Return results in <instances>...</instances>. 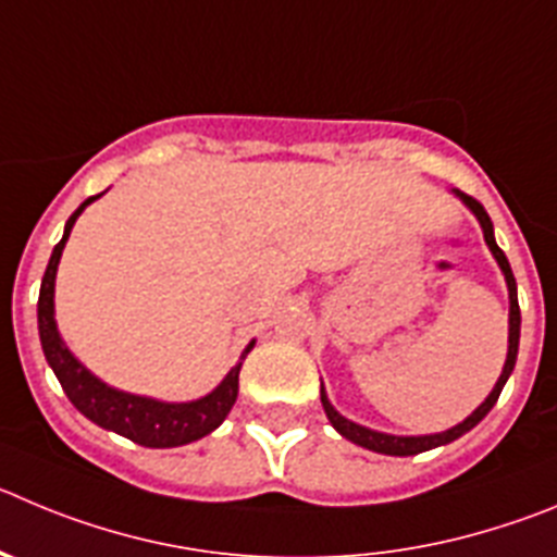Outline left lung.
<instances>
[{
  "label": "left lung",
  "instance_id": "8db88e82",
  "mask_svg": "<svg viewBox=\"0 0 557 557\" xmlns=\"http://www.w3.org/2000/svg\"><path fill=\"white\" fill-rule=\"evenodd\" d=\"M453 196L461 198L463 207H467L469 212L478 218V223H481V228H483V239H486V245H488V251H492V257L497 259L499 270H503V275H505V284H508V304H511L508 306V356H505L503 372H499V379H497V384H494V389L488 392L486 400H483L481 406H478L475 411L467 417V420L458 422V425H453V428H447V431H442V433H425V436H395V433L372 431V428L359 425V422L348 420V417H342L339 411L331 406L329 395H325V386H320V400H323L325 417H329L331 425L336 428V433H342V436L350 438L354 445L367 447V450H372V453H384V456H417V453H425V450H433V447H442V445H450V442H456L458 436H463L467 431H472V428H475L478 422H481L483 417L492 411L494 403H497V397H499V392H503L505 381L511 379L513 364H517L519 325H522V314H519V300H517V278H513L511 264H508L505 253L499 251L497 239H494V226H492V218H488L486 209H483L472 196H463L461 190H453Z\"/></svg>",
  "mask_w": 557,
  "mask_h": 557
}]
</instances>
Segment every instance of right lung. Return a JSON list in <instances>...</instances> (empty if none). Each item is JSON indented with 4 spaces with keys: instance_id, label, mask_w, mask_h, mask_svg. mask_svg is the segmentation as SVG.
Returning a JSON list of instances; mask_svg holds the SVG:
<instances>
[{
    "instance_id": "right-lung-1",
    "label": "right lung",
    "mask_w": 557,
    "mask_h": 557,
    "mask_svg": "<svg viewBox=\"0 0 557 557\" xmlns=\"http://www.w3.org/2000/svg\"><path fill=\"white\" fill-rule=\"evenodd\" d=\"M99 196H90L88 201H82L76 207L74 215L65 223L63 239L54 245L52 259L46 264L44 282H40L38 295V334H40V348H44L46 361L58 375L60 386L74 403L79 414L88 417L104 431L119 433V436L132 438L135 445L143 447H182L190 445L196 438H203L207 433L215 431L232 411L234 400H237L239 389V367H243L245 356L251 354L257 339L245 345L243 356L237 364L226 372V379L209 392V395L198 397V400L187 403H168L157 400V397L146 395H132V392L115 389V386L104 384L96 379L88 367L82 364L69 345L63 342L58 331V320H54V278H58V264L63 257V248L69 243V234L74 228L76 218L85 212L88 203H94Z\"/></svg>"
}]
</instances>
